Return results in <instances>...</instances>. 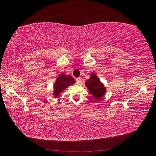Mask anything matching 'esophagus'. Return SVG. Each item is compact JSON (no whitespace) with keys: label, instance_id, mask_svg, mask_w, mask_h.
<instances>
[{"label":"esophagus","instance_id":"esophagus-1","mask_svg":"<svg viewBox=\"0 0 156 156\" xmlns=\"http://www.w3.org/2000/svg\"><path fill=\"white\" fill-rule=\"evenodd\" d=\"M76 83L78 84H80L81 83V77H78L76 79Z\"/></svg>","mask_w":156,"mask_h":156}]
</instances>
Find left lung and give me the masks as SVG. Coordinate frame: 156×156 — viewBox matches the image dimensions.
Instances as JSON below:
<instances>
[{"mask_svg":"<svg viewBox=\"0 0 156 156\" xmlns=\"http://www.w3.org/2000/svg\"><path fill=\"white\" fill-rule=\"evenodd\" d=\"M85 85L92 96L96 98H101L105 93V87L95 73L90 75V78L86 81Z\"/></svg>","mask_w":156,"mask_h":156,"instance_id":"obj_1","label":"left lung"}]
</instances>
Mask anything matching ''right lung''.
I'll list each match as a JSON object with an SVG mask.
<instances>
[{
    "mask_svg": "<svg viewBox=\"0 0 156 156\" xmlns=\"http://www.w3.org/2000/svg\"><path fill=\"white\" fill-rule=\"evenodd\" d=\"M75 83L74 79L70 76L66 75L64 73L60 74L56 80V83L54 84V96L55 97H58L60 93L62 92L64 89L66 88L70 85Z\"/></svg>",
    "mask_w": 156,
    "mask_h": 156,
    "instance_id": "add662e5",
    "label": "right lung"
}]
</instances>
